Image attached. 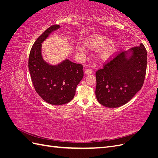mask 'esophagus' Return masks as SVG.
<instances>
[{
    "label": "esophagus",
    "instance_id": "1",
    "mask_svg": "<svg viewBox=\"0 0 158 158\" xmlns=\"http://www.w3.org/2000/svg\"><path fill=\"white\" fill-rule=\"evenodd\" d=\"M92 73V70L91 69H86L85 70V74H90Z\"/></svg>",
    "mask_w": 158,
    "mask_h": 158
}]
</instances>
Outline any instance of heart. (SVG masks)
<instances>
[{
	"label": "heart",
	"instance_id": "b5f03b06",
	"mask_svg": "<svg viewBox=\"0 0 158 158\" xmlns=\"http://www.w3.org/2000/svg\"><path fill=\"white\" fill-rule=\"evenodd\" d=\"M88 47L92 49H98V57L102 60H107L111 58L117 48V41L115 40L109 41V37L102 35H95L89 37L85 41ZM85 49L83 46H78L77 50L82 51Z\"/></svg>",
	"mask_w": 158,
	"mask_h": 158
}]
</instances>
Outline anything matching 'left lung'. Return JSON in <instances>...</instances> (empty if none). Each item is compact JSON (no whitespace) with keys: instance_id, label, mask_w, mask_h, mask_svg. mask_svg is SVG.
<instances>
[{"instance_id":"obj_1","label":"left lung","mask_w":158,"mask_h":158,"mask_svg":"<svg viewBox=\"0 0 158 158\" xmlns=\"http://www.w3.org/2000/svg\"><path fill=\"white\" fill-rule=\"evenodd\" d=\"M146 66L147 51L142 44L119 52L95 73L98 102L109 108L127 103L142 88Z\"/></svg>"}]
</instances>
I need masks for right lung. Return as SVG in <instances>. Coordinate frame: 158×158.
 <instances>
[{
  "label": "right lung",
  "instance_id": "add662e5",
  "mask_svg": "<svg viewBox=\"0 0 158 158\" xmlns=\"http://www.w3.org/2000/svg\"><path fill=\"white\" fill-rule=\"evenodd\" d=\"M59 25H52L37 38L31 49L28 67L36 92L47 103L59 106L70 102L74 97L77 85L83 78V66L68 59L51 64L42 56V43Z\"/></svg>",
  "mask_w": 158,
  "mask_h": 158
}]
</instances>
